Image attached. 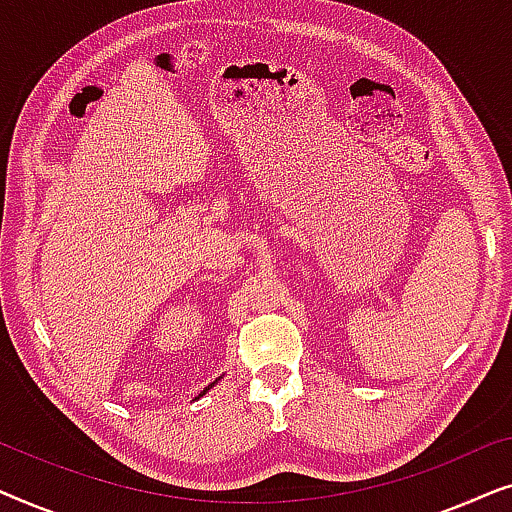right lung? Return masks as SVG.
<instances>
[{
  "label": "right lung",
  "mask_w": 512,
  "mask_h": 512,
  "mask_svg": "<svg viewBox=\"0 0 512 512\" xmlns=\"http://www.w3.org/2000/svg\"><path fill=\"white\" fill-rule=\"evenodd\" d=\"M219 380H221V377H219ZM219 380H214L212 384H209V387H205V389H202V394H207V391H209V389H212V387H214V384H216V382H219ZM202 394H200V396H202ZM200 396H198V398H200Z\"/></svg>",
  "instance_id": "obj_1"
}]
</instances>
